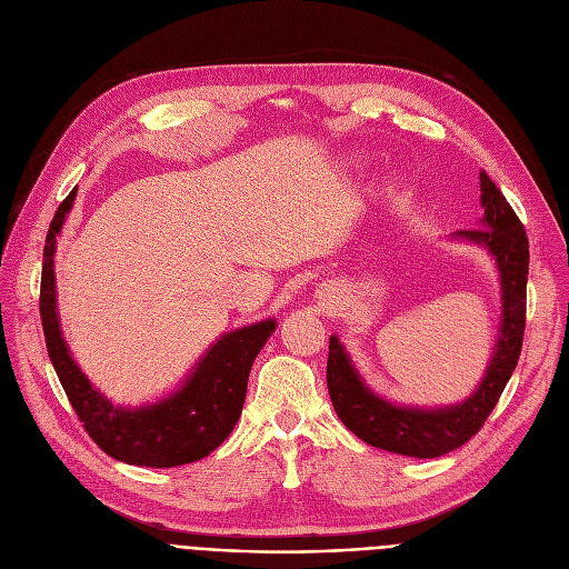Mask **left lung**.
Returning a JSON list of instances; mask_svg holds the SVG:
<instances>
[{
	"mask_svg": "<svg viewBox=\"0 0 569 569\" xmlns=\"http://www.w3.org/2000/svg\"><path fill=\"white\" fill-rule=\"evenodd\" d=\"M479 179L483 207L481 228L460 230L453 237L479 243L496 258L502 292V320L496 351L481 383L465 402L421 409L386 402L369 390L351 365L349 353L332 335L328 356L330 400L341 423L369 447L411 458H439L456 451L481 430L521 356L530 260L528 237L502 190L488 179L486 171H481Z\"/></svg>",
	"mask_w": 569,
	"mask_h": 569,
	"instance_id": "left-lung-1",
	"label": "left lung"
}]
</instances>
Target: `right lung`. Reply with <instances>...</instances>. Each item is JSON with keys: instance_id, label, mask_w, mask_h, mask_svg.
<instances>
[{"instance_id": "add662e5", "label": "right lung", "mask_w": 569, "mask_h": 569, "mask_svg": "<svg viewBox=\"0 0 569 569\" xmlns=\"http://www.w3.org/2000/svg\"><path fill=\"white\" fill-rule=\"evenodd\" d=\"M73 197L77 190L67 194L48 228L39 295L46 349L67 398L97 447L120 462L177 467L202 460L237 426L253 360L277 330V320L267 318L220 337L169 398L137 409L111 405L73 362L58 320L53 256Z\"/></svg>"}]
</instances>
